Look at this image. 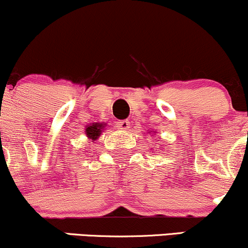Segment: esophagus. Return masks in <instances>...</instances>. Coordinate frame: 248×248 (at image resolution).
<instances>
[{
	"label": "esophagus",
	"instance_id": "1",
	"mask_svg": "<svg viewBox=\"0 0 248 248\" xmlns=\"http://www.w3.org/2000/svg\"><path fill=\"white\" fill-rule=\"evenodd\" d=\"M117 127H118L121 131H127L130 129V123L129 121L124 119V121H118L117 122Z\"/></svg>",
	"mask_w": 248,
	"mask_h": 248
}]
</instances>
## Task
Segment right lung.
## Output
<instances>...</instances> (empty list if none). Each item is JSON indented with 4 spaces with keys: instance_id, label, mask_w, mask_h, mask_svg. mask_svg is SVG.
<instances>
[{
    "instance_id": "1",
    "label": "right lung",
    "mask_w": 248,
    "mask_h": 248,
    "mask_svg": "<svg viewBox=\"0 0 248 248\" xmlns=\"http://www.w3.org/2000/svg\"><path fill=\"white\" fill-rule=\"evenodd\" d=\"M104 127H105V126H104L103 123H93L91 125H89V126H86V130H85V132H86L87 138H90L92 142H93V140H98V137L102 135Z\"/></svg>"
}]
</instances>
